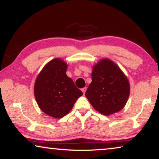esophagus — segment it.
Wrapping results in <instances>:
<instances>
[{
  "label": "esophagus",
  "instance_id": "34e87169",
  "mask_svg": "<svg viewBox=\"0 0 159 159\" xmlns=\"http://www.w3.org/2000/svg\"><path fill=\"white\" fill-rule=\"evenodd\" d=\"M86 89H87V88H86L85 87V88H82V92L83 93V94H85V91H86Z\"/></svg>",
  "mask_w": 159,
  "mask_h": 159
}]
</instances>
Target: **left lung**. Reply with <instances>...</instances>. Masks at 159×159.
Returning <instances> with one entry per match:
<instances>
[{"label": "left lung", "instance_id": "1", "mask_svg": "<svg viewBox=\"0 0 159 159\" xmlns=\"http://www.w3.org/2000/svg\"><path fill=\"white\" fill-rule=\"evenodd\" d=\"M92 82L85 95L96 111L109 116L125 106L130 86L127 76L114 61L103 58L93 66Z\"/></svg>", "mask_w": 159, "mask_h": 159}]
</instances>
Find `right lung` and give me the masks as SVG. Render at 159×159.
<instances>
[{
  "label": "right lung",
  "mask_w": 159,
  "mask_h": 159,
  "mask_svg": "<svg viewBox=\"0 0 159 159\" xmlns=\"http://www.w3.org/2000/svg\"><path fill=\"white\" fill-rule=\"evenodd\" d=\"M68 64L55 58L45 64L34 83V96L43 112L49 116L61 118L73 108L83 93L66 74Z\"/></svg>",
  "instance_id": "right-lung-1"
}]
</instances>
